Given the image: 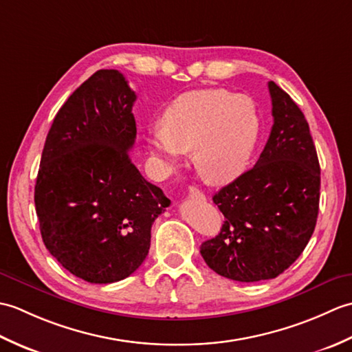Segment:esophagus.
Returning <instances> with one entry per match:
<instances>
[{
	"label": "esophagus",
	"mask_w": 352,
	"mask_h": 352,
	"mask_svg": "<svg viewBox=\"0 0 352 352\" xmlns=\"http://www.w3.org/2000/svg\"><path fill=\"white\" fill-rule=\"evenodd\" d=\"M189 198L198 199V201H204V199H206V195H204V193L201 192L199 189H197V188H190V189H189Z\"/></svg>",
	"instance_id": "34e87169"
}]
</instances>
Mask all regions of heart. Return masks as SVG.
<instances>
[{
	"label": "heart",
	"instance_id": "heart-1",
	"mask_svg": "<svg viewBox=\"0 0 352 352\" xmlns=\"http://www.w3.org/2000/svg\"><path fill=\"white\" fill-rule=\"evenodd\" d=\"M260 129L257 107L248 96L199 89L182 94L164 109L160 126L146 133V145L164 166H174L184 153L193 151L199 175L223 184L248 168Z\"/></svg>",
	"mask_w": 352,
	"mask_h": 352
}]
</instances>
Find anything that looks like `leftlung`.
Masks as SVG:
<instances>
[{
  "instance_id": "1",
  "label": "left lung",
  "mask_w": 352,
  "mask_h": 352,
  "mask_svg": "<svg viewBox=\"0 0 352 352\" xmlns=\"http://www.w3.org/2000/svg\"><path fill=\"white\" fill-rule=\"evenodd\" d=\"M274 125L254 168L216 192L226 221L201 243L207 266L226 278L254 283L283 274L315 231L320 168L309 124L296 102L269 81Z\"/></svg>"
}]
</instances>
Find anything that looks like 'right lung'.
Returning a JSON list of instances; mask_svg holds the SVG:
<instances>
[{"mask_svg": "<svg viewBox=\"0 0 352 352\" xmlns=\"http://www.w3.org/2000/svg\"><path fill=\"white\" fill-rule=\"evenodd\" d=\"M134 101L121 72L96 71L57 111L45 140L34 188L41 234L51 256L87 283L136 271L170 204L131 163Z\"/></svg>", "mask_w": 352, "mask_h": 352, "instance_id": "obj_1", "label": "right lung"}]
</instances>
